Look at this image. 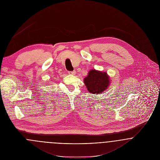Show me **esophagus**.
<instances>
[{
  "label": "esophagus",
  "mask_w": 160,
  "mask_h": 160,
  "mask_svg": "<svg viewBox=\"0 0 160 160\" xmlns=\"http://www.w3.org/2000/svg\"><path fill=\"white\" fill-rule=\"evenodd\" d=\"M69 74H71V75H74L76 74V71H69Z\"/></svg>",
  "instance_id": "esophagus-1"
}]
</instances>
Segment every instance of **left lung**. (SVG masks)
Listing matches in <instances>:
<instances>
[{"label": "left lung", "mask_w": 160, "mask_h": 160, "mask_svg": "<svg viewBox=\"0 0 160 160\" xmlns=\"http://www.w3.org/2000/svg\"><path fill=\"white\" fill-rule=\"evenodd\" d=\"M84 82L90 93L99 94L108 88L110 81L107 72L92 69L84 79Z\"/></svg>", "instance_id": "left-lung-1"}]
</instances>
